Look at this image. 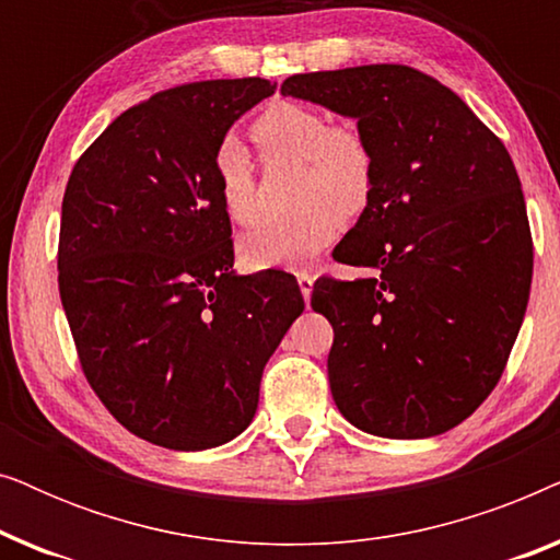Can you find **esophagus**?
<instances>
[{"mask_svg":"<svg viewBox=\"0 0 560 560\" xmlns=\"http://www.w3.org/2000/svg\"><path fill=\"white\" fill-rule=\"evenodd\" d=\"M295 278H298V285H301V293H303V298H305V303H308V301H311V293H313V275H308V272H298Z\"/></svg>","mask_w":560,"mask_h":560,"instance_id":"esophagus-1","label":"esophagus"}]
</instances>
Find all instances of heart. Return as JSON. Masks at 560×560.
<instances>
[{"mask_svg": "<svg viewBox=\"0 0 560 560\" xmlns=\"http://www.w3.org/2000/svg\"><path fill=\"white\" fill-rule=\"evenodd\" d=\"M255 140L270 158L305 165L298 190L303 206L293 217L270 219L242 242V259L252 270H301L341 232V219L370 209L377 186V158L354 127L331 125L326 114L303 104H272L255 121ZM219 198L226 217L240 226L262 219L255 171L247 150L229 137L217 152Z\"/></svg>", "mask_w": 560, "mask_h": 560, "instance_id": "heart-1", "label": "heart"}]
</instances>
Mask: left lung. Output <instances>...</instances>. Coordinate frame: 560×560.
Here are the masks:
<instances>
[{"label":"left lung","instance_id":"8db88e82","mask_svg":"<svg viewBox=\"0 0 560 560\" xmlns=\"http://www.w3.org/2000/svg\"><path fill=\"white\" fill-rule=\"evenodd\" d=\"M282 96L357 119L377 158L336 259L374 278L313 285L334 326L336 408L380 439H431L487 400L517 339L533 240L515 165L454 91L408 66L298 73Z\"/></svg>","mask_w":560,"mask_h":560}]
</instances>
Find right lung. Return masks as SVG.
I'll return each mask as SVG.
<instances>
[{
	"instance_id": "1",
	"label": "right lung",
	"mask_w": 560,
	"mask_h": 560,
	"mask_svg": "<svg viewBox=\"0 0 560 560\" xmlns=\"http://www.w3.org/2000/svg\"><path fill=\"white\" fill-rule=\"evenodd\" d=\"M265 79L198 81L119 114L83 152L60 211L58 288L98 400L173 451L252 423L272 351L303 313L293 275H236L217 152L275 94Z\"/></svg>"
}]
</instances>
